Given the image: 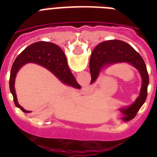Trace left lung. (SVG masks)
I'll use <instances>...</instances> for the list:
<instances>
[{
    "mask_svg": "<svg viewBox=\"0 0 157 157\" xmlns=\"http://www.w3.org/2000/svg\"><path fill=\"white\" fill-rule=\"evenodd\" d=\"M119 63H127L139 71L142 77V87L139 96L134 103L129 107L120 109L123 115L122 120L129 121L135 117L137 112L143 106L147 95L149 76L146 64L139 53L129 44L118 40H111L98 44L91 54L90 60V71L91 84L98 78L101 70L105 67Z\"/></svg>",
    "mask_w": 157,
    "mask_h": 157,
    "instance_id": "8db88e82",
    "label": "left lung"
}]
</instances>
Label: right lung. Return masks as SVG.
<instances>
[{"instance_id":"1","label":"right lung","mask_w":157,"mask_h":157,"mask_svg":"<svg viewBox=\"0 0 157 157\" xmlns=\"http://www.w3.org/2000/svg\"><path fill=\"white\" fill-rule=\"evenodd\" d=\"M28 63H34L45 67L63 83L72 86L74 88H81V86L76 82V79L69 69L65 54L61 48L55 44L46 41L33 43L22 51L16 58L11 68L10 77V90L13 95L14 104L25 113L31 112L27 111L18 104L14 90V81L16 74L19 68Z\"/></svg>"}]
</instances>
